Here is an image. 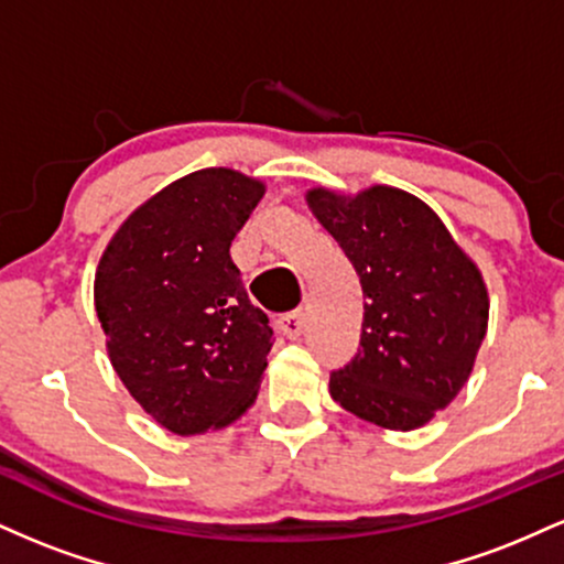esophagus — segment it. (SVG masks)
<instances>
[{"instance_id": "1", "label": "esophagus", "mask_w": 564, "mask_h": 564, "mask_svg": "<svg viewBox=\"0 0 564 564\" xmlns=\"http://www.w3.org/2000/svg\"><path fill=\"white\" fill-rule=\"evenodd\" d=\"M304 328H307V310L304 307H296L291 310V313L283 315V332H286V336H300Z\"/></svg>"}]
</instances>
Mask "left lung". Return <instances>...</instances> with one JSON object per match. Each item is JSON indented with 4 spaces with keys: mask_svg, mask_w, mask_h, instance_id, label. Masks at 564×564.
I'll list each match as a JSON object with an SVG mask.
<instances>
[{
    "mask_svg": "<svg viewBox=\"0 0 564 564\" xmlns=\"http://www.w3.org/2000/svg\"><path fill=\"white\" fill-rule=\"evenodd\" d=\"M307 204L364 286L358 355L328 392L355 416L416 430L467 384L488 328L480 270L424 200L373 185L355 198L310 191Z\"/></svg>",
    "mask_w": 564,
    "mask_h": 564,
    "instance_id": "obj_1",
    "label": "left lung"
}]
</instances>
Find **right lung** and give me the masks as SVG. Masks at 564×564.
<instances>
[{"instance_id": "right-lung-1", "label": "right lung", "mask_w": 564, "mask_h": 564, "mask_svg": "<svg viewBox=\"0 0 564 564\" xmlns=\"http://www.w3.org/2000/svg\"><path fill=\"white\" fill-rule=\"evenodd\" d=\"M264 185L200 170L121 225L97 264L95 310L132 398L174 435L225 426L257 400L273 328L246 294L230 243Z\"/></svg>"}]
</instances>
